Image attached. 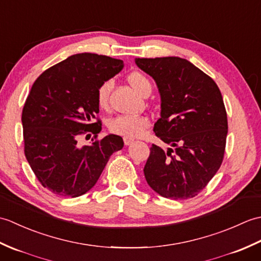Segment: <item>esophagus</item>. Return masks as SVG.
Listing matches in <instances>:
<instances>
[{
    "mask_svg": "<svg viewBox=\"0 0 261 261\" xmlns=\"http://www.w3.org/2000/svg\"><path fill=\"white\" fill-rule=\"evenodd\" d=\"M123 140H124V145H125V146H129V145H131L132 142L135 141L134 139H131V138H124Z\"/></svg>",
    "mask_w": 261,
    "mask_h": 261,
    "instance_id": "1",
    "label": "esophagus"
}]
</instances>
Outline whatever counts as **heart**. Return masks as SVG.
Instances as JSON below:
<instances>
[{"label": "heart", "instance_id": "b5f03b06", "mask_svg": "<svg viewBox=\"0 0 261 261\" xmlns=\"http://www.w3.org/2000/svg\"><path fill=\"white\" fill-rule=\"evenodd\" d=\"M127 82L132 86V88L140 95H146L151 92V83L147 77L139 73L134 71L127 76ZM113 87V81L108 80L103 82L97 88L96 93V102L101 109H107L109 105L110 92ZM149 126V120L146 116L141 115H119L116 118L110 120L109 130L114 135L122 136L124 138H136L143 134Z\"/></svg>", "mask_w": 261, "mask_h": 261}]
</instances>
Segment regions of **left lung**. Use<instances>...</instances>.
<instances>
[{"instance_id": "obj_1", "label": "left lung", "mask_w": 261, "mask_h": 261, "mask_svg": "<svg viewBox=\"0 0 261 261\" xmlns=\"http://www.w3.org/2000/svg\"><path fill=\"white\" fill-rule=\"evenodd\" d=\"M135 62L156 82L160 118L153 131L170 146L167 151L156 145L150 148L143 169L148 185L166 198L196 196L213 178L224 156L228 119L219 87L179 57Z\"/></svg>"}]
</instances>
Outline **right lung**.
<instances>
[{"mask_svg": "<svg viewBox=\"0 0 261 261\" xmlns=\"http://www.w3.org/2000/svg\"><path fill=\"white\" fill-rule=\"evenodd\" d=\"M124 67L121 59L82 53L45 70L33 83L22 111L24 153L43 187L54 194L79 197L101 176L110 157L123 140L109 135L91 146L80 147L79 137L97 135L101 121L97 88Z\"/></svg>", "mask_w": 261, "mask_h": 261, "instance_id": "add662e5", "label": "right lung"}]
</instances>
